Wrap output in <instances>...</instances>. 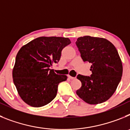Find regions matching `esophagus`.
I'll use <instances>...</instances> for the list:
<instances>
[{
    "label": "esophagus",
    "mask_w": 130,
    "mask_h": 130,
    "mask_svg": "<svg viewBox=\"0 0 130 130\" xmlns=\"http://www.w3.org/2000/svg\"><path fill=\"white\" fill-rule=\"evenodd\" d=\"M68 78L69 79H75V77H72V76H70V75H68Z\"/></svg>",
    "instance_id": "34e87169"
}]
</instances>
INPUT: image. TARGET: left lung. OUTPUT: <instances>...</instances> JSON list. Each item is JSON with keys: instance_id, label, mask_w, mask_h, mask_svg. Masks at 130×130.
I'll return each instance as SVG.
<instances>
[{"instance_id": "obj_1", "label": "left lung", "mask_w": 130, "mask_h": 130, "mask_svg": "<svg viewBox=\"0 0 130 130\" xmlns=\"http://www.w3.org/2000/svg\"><path fill=\"white\" fill-rule=\"evenodd\" d=\"M81 58L91 64L90 76H77L81 87L76 91L80 98L89 104H98L109 100L121 80L122 64L117 49L102 38L85 36L75 42Z\"/></svg>"}]
</instances>
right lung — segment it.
Returning a JSON list of instances; mask_svg holds the SVG:
<instances>
[{
	"label": "right lung",
	"mask_w": 130,
	"mask_h": 130,
	"mask_svg": "<svg viewBox=\"0 0 130 130\" xmlns=\"http://www.w3.org/2000/svg\"><path fill=\"white\" fill-rule=\"evenodd\" d=\"M71 42L68 38L39 37L19 49L12 75L21 99L34 107L44 106L56 97L58 85L67 76L51 70L58 63L62 50Z\"/></svg>",
	"instance_id": "right-lung-1"
}]
</instances>
